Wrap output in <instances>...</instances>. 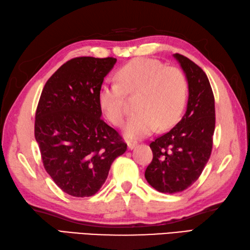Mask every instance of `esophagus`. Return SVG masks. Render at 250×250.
<instances>
[{
    "label": "esophagus",
    "mask_w": 250,
    "mask_h": 250,
    "mask_svg": "<svg viewBox=\"0 0 250 250\" xmlns=\"http://www.w3.org/2000/svg\"><path fill=\"white\" fill-rule=\"evenodd\" d=\"M127 146H128L129 150L135 149V147L137 146V142L136 141H128L127 142Z\"/></svg>",
    "instance_id": "34e87169"
}]
</instances>
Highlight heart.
<instances>
[{
	"label": "heart",
	"instance_id": "1",
	"mask_svg": "<svg viewBox=\"0 0 250 250\" xmlns=\"http://www.w3.org/2000/svg\"><path fill=\"white\" fill-rule=\"evenodd\" d=\"M116 83H104L98 91V104L106 119L115 126L125 122L126 93L140 90L139 111L129 119L124 135L141 139L157 127L166 129L180 119L188 99V81L179 68L166 67L157 59L136 58L115 73Z\"/></svg>",
	"mask_w": 250,
	"mask_h": 250
}]
</instances>
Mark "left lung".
I'll list each match as a JSON object with an SVG mask.
<instances>
[{"instance_id": "left-lung-1", "label": "left lung", "mask_w": 250, "mask_h": 250, "mask_svg": "<svg viewBox=\"0 0 250 250\" xmlns=\"http://www.w3.org/2000/svg\"><path fill=\"white\" fill-rule=\"evenodd\" d=\"M189 84L186 114L174 128L152 141L153 160L145 177L162 193L188 189L209 160L215 131V97L205 72L183 55L175 54Z\"/></svg>"}]
</instances>
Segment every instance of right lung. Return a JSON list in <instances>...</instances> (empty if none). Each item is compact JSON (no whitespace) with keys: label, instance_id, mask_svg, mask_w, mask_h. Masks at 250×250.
Masks as SVG:
<instances>
[{"label":"right lung","instance_id":"add662e5","mask_svg":"<svg viewBox=\"0 0 250 250\" xmlns=\"http://www.w3.org/2000/svg\"><path fill=\"white\" fill-rule=\"evenodd\" d=\"M113 57H76L50 76L35 112L34 136L43 165L67 194H96L127 145L101 119L98 91Z\"/></svg>","mask_w":250,"mask_h":250}]
</instances>
